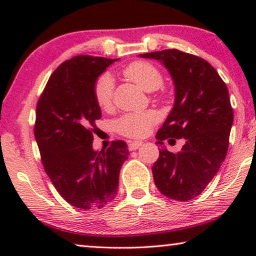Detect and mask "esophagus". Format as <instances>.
Instances as JSON below:
<instances>
[{"mask_svg":"<svg viewBox=\"0 0 256 256\" xmlns=\"http://www.w3.org/2000/svg\"><path fill=\"white\" fill-rule=\"evenodd\" d=\"M143 144V142H141V141H134V142H129V144H128V148H129V150H130V152H132V150H136V149H138L140 146H141Z\"/></svg>","mask_w":256,"mask_h":256,"instance_id":"esophagus-1","label":"esophagus"}]
</instances>
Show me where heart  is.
Masks as SVG:
<instances>
[{
  "mask_svg": "<svg viewBox=\"0 0 256 256\" xmlns=\"http://www.w3.org/2000/svg\"><path fill=\"white\" fill-rule=\"evenodd\" d=\"M124 74L144 92H154L163 84L162 73L156 66L146 62H135L124 68ZM114 79L110 73H104L94 85V99L101 110H108L112 104ZM158 116L155 112H138L126 114L116 121V129L128 138H142L156 124Z\"/></svg>",
  "mask_w": 256,
  "mask_h": 256,
  "instance_id": "heart-1",
  "label": "heart"
}]
</instances>
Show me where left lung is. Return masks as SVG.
<instances>
[{
    "instance_id": "1",
    "label": "left lung",
    "mask_w": 256,
    "mask_h": 256,
    "mask_svg": "<svg viewBox=\"0 0 256 256\" xmlns=\"http://www.w3.org/2000/svg\"><path fill=\"white\" fill-rule=\"evenodd\" d=\"M138 57L160 62L174 86V107L156 143L185 138L180 152L160 150L152 168L154 182L166 197L191 200L205 190L226 157L233 124L228 90L213 66L197 56L172 48Z\"/></svg>"
}]
</instances>
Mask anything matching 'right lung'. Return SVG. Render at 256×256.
<instances>
[{"instance_id":"add662e5","label":"right lung","mask_w":256,"mask_h":256,"mask_svg":"<svg viewBox=\"0 0 256 256\" xmlns=\"http://www.w3.org/2000/svg\"><path fill=\"white\" fill-rule=\"evenodd\" d=\"M118 60L79 56L62 62L37 104L34 138L45 172L59 194L80 210H99L113 200L129 155L124 141H114L107 150L93 149L101 118L94 85Z\"/></svg>"}]
</instances>
